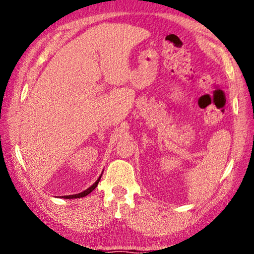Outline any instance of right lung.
Instances as JSON below:
<instances>
[{
  "label": "right lung",
  "mask_w": 254,
  "mask_h": 254,
  "mask_svg": "<svg viewBox=\"0 0 254 254\" xmlns=\"http://www.w3.org/2000/svg\"><path fill=\"white\" fill-rule=\"evenodd\" d=\"M102 175V174H101ZM101 175L99 176V179H98L95 183H93L90 188L89 189H87L86 190H83V192H81V193H79V194H74V195H66V196H61L62 198H80V197H84V196H87L88 194H90L93 190H95L96 188H97V185H98V183H99V181H100V179H101Z\"/></svg>",
  "instance_id": "add662e5"
}]
</instances>
